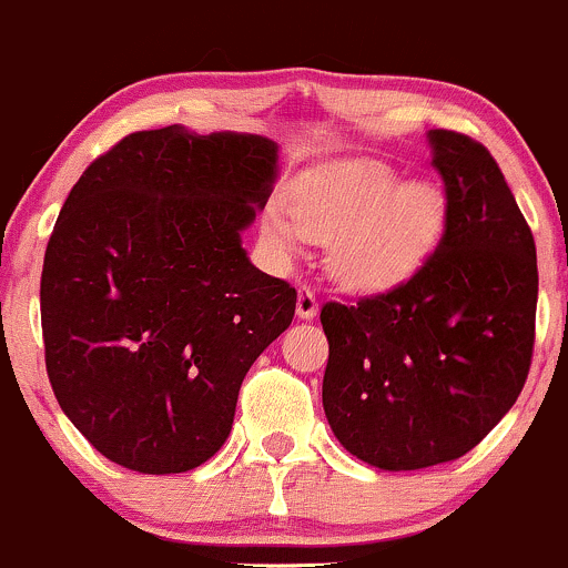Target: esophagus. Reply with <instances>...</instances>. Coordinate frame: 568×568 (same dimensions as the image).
<instances>
[{
    "label": "esophagus",
    "instance_id": "esophagus-1",
    "mask_svg": "<svg viewBox=\"0 0 568 568\" xmlns=\"http://www.w3.org/2000/svg\"><path fill=\"white\" fill-rule=\"evenodd\" d=\"M315 313H318V296H315V291L310 285H302L300 296H296V315L302 321H310L315 318Z\"/></svg>",
    "mask_w": 568,
    "mask_h": 568
}]
</instances>
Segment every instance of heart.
<instances>
[{"instance_id":"1","label":"heart","mask_w":568,"mask_h":568,"mask_svg":"<svg viewBox=\"0 0 568 568\" xmlns=\"http://www.w3.org/2000/svg\"><path fill=\"white\" fill-rule=\"evenodd\" d=\"M444 190L429 179L399 182L384 160L354 158L296 179L291 212L268 206L264 236L291 255L304 239H329V268L351 288H386L408 277L444 231Z\"/></svg>"}]
</instances>
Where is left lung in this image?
Listing matches in <instances>:
<instances>
[{"instance_id":"obj_1","label":"left lung","mask_w":568,"mask_h":568,"mask_svg":"<svg viewBox=\"0 0 568 568\" xmlns=\"http://www.w3.org/2000/svg\"><path fill=\"white\" fill-rule=\"evenodd\" d=\"M444 236L405 283L321 310L324 410L339 444L384 470L474 449L520 397L534 356L536 244L479 141L429 130Z\"/></svg>"}]
</instances>
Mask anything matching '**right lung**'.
I'll return each instance as SVG.
<instances>
[{
  "label": "right lung",
  "instance_id": "add662e5",
  "mask_svg": "<svg viewBox=\"0 0 568 568\" xmlns=\"http://www.w3.org/2000/svg\"><path fill=\"white\" fill-rule=\"evenodd\" d=\"M274 179V141L171 124L124 135L70 190L40 280L45 369L111 463L184 474L229 438L244 375L296 310L242 247Z\"/></svg>",
  "mask_w": 568,
  "mask_h": 568
}]
</instances>
